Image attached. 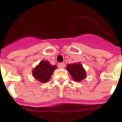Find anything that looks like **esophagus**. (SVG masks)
I'll return each mask as SVG.
<instances>
[{
	"label": "esophagus",
	"instance_id": "34e87169",
	"mask_svg": "<svg viewBox=\"0 0 122 122\" xmlns=\"http://www.w3.org/2000/svg\"><path fill=\"white\" fill-rule=\"evenodd\" d=\"M65 66V64L64 63H60L58 65V67L59 68H64Z\"/></svg>",
	"mask_w": 122,
	"mask_h": 122
}]
</instances>
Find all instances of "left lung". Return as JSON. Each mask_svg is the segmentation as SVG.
Instances as JSON below:
<instances>
[{"instance_id":"8db88e82","label":"left lung","mask_w":122,"mask_h":122,"mask_svg":"<svg viewBox=\"0 0 122 122\" xmlns=\"http://www.w3.org/2000/svg\"><path fill=\"white\" fill-rule=\"evenodd\" d=\"M66 70L68 71L73 79L76 82H81L87 76L86 70L79 63L68 64Z\"/></svg>"}]
</instances>
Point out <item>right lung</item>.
Segmentation results:
<instances>
[{
    "label": "right lung",
    "mask_w": 122,
    "mask_h": 122,
    "mask_svg": "<svg viewBox=\"0 0 122 122\" xmlns=\"http://www.w3.org/2000/svg\"><path fill=\"white\" fill-rule=\"evenodd\" d=\"M56 68V65H52L47 60H42L33 69L32 74L37 81L42 83H46L49 81Z\"/></svg>",
    "instance_id": "add662e5"
}]
</instances>
